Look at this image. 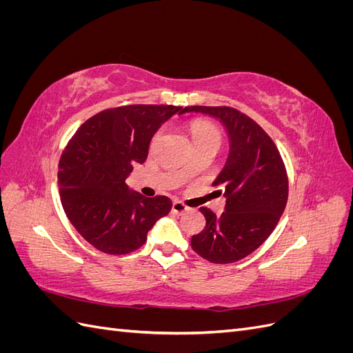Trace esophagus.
<instances>
[{"mask_svg": "<svg viewBox=\"0 0 353 353\" xmlns=\"http://www.w3.org/2000/svg\"><path fill=\"white\" fill-rule=\"evenodd\" d=\"M172 210L176 213V215H183V213H185L188 210V206H185L184 203H181V201H174Z\"/></svg>", "mask_w": 353, "mask_h": 353, "instance_id": "esophagus-1", "label": "esophagus"}]
</instances>
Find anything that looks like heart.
I'll use <instances>...</instances> for the list:
<instances>
[{"instance_id": "obj_1", "label": "heart", "mask_w": 353, "mask_h": 353, "mask_svg": "<svg viewBox=\"0 0 353 353\" xmlns=\"http://www.w3.org/2000/svg\"><path fill=\"white\" fill-rule=\"evenodd\" d=\"M190 132H191V137H193L194 145L205 144V143L219 144V141H221V134H219L218 128L215 125H212L210 122H206V121H193V122H191L190 123ZM188 169H190L188 165H185L183 168V172L187 174Z\"/></svg>"}]
</instances>
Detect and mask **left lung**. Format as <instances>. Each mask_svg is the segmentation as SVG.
<instances>
[{
    "label": "left lung",
    "mask_w": 353,
    "mask_h": 353,
    "mask_svg": "<svg viewBox=\"0 0 353 353\" xmlns=\"http://www.w3.org/2000/svg\"><path fill=\"white\" fill-rule=\"evenodd\" d=\"M184 113H201L219 121L230 141L227 162L213 185L222 188V215L200 212L206 227L191 239V248L212 263L237 262L262 245L287 205L288 179L279 148L249 116L231 108L191 105Z\"/></svg>",
    "instance_id": "obj_1"
}]
</instances>
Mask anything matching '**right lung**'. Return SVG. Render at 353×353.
<instances>
[{
	"mask_svg": "<svg viewBox=\"0 0 353 353\" xmlns=\"http://www.w3.org/2000/svg\"><path fill=\"white\" fill-rule=\"evenodd\" d=\"M178 105L134 104L100 112L81 125L59 163L63 209L81 236L108 254L140 249L154 223L172 209L169 197H144L126 185L143 165L153 135Z\"/></svg>",
	"mask_w": 353,
	"mask_h": 353,
	"instance_id": "1",
	"label": "right lung"
}]
</instances>
